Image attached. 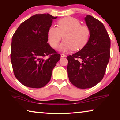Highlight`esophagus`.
<instances>
[{
  "mask_svg": "<svg viewBox=\"0 0 120 120\" xmlns=\"http://www.w3.org/2000/svg\"><path fill=\"white\" fill-rule=\"evenodd\" d=\"M61 55V58H64V57H65V56H66V54H63V53H61L60 54Z\"/></svg>",
  "mask_w": 120,
  "mask_h": 120,
  "instance_id": "34e87169",
  "label": "esophagus"
}]
</instances>
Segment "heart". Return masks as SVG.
Instances as JSON below:
<instances>
[{
    "label": "heart",
    "instance_id": "1",
    "mask_svg": "<svg viewBox=\"0 0 120 120\" xmlns=\"http://www.w3.org/2000/svg\"><path fill=\"white\" fill-rule=\"evenodd\" d=\"M90 34L88 26L81 25L80 22L76 18L67 17L58 21V27L50 26L48 31V38L51 46L56 48L63 37L64 40L59 49L66 52L82 49L88 43Z\"/></svg>",
    "mask_w": 120,
    "mask_h": 120
}]
</instances>
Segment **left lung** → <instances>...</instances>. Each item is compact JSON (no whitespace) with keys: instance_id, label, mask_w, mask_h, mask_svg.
<instances>
[{"instance_id":"obj_1","label":"left lung","mask_w":120,"mask_h":120,"mask_svg":"<svg viewBox=\"0 0 120 120\" xmlns=\"http://www.w3.org/2000/svg\"><path fill=\"white\" fill-rule=\"evenodd\" d=\"M85 20L91 33L88 43L67 57L70 82L80 89L91 88L102 80L110 58L111 40L104 25L90 15Z\"/></svg>"}]
</instances>
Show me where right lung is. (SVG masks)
Listing matches in <instances>:
<instances>
[{"mask_svg": "<svg viewBox=\"0 0 120 120\" xmlns=\"http://www.w3.org/2000/svg\"><path fill=\"white\" fill-rule=\"evenodd\" d=\"M56 18L49 14H36L23 22L14 34L11 64L15 77L24 86L40 88L50 82L61 56L47 42L48 30Z\"/></svg>", "mask_w": 120, "mask_h": 120, "instance_id": "1", "label": "right lung"}]
</instances>
